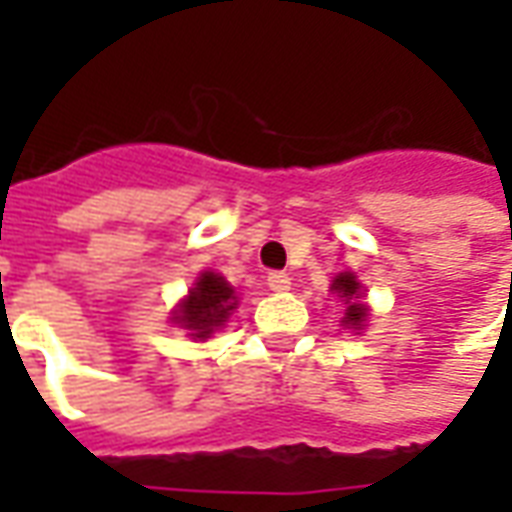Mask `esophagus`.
Listing matches in <instances>:
<instances>
[{"label":"esophagus","instance_id":"1","mask_svg":"<svg viewBox=\"0 0 512 512\" xmlns=\"http://www.w3.org/2000/svg\"><path fill=\"white\" fill-rule=\"evenodd\" d=\"M268 288L274 293H285V290H290V277L285 271H274V274H268Z\"/></svg>","mask_w":512,"mask_h":512}]
</instances>
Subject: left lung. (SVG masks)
Listing matches in <instances>:
<instances>
[{"label": "left lung", "instance_id": "1", "mask_svg": "<svg viewBox=\"0 0 512 512\" xmlns=\"http://www.w3.org/2000/svg\"><path fill=\"white\" fill-rule=\"evenodd\" d=\"M332 290L345 301V315L343 326L345 329H354V332H362L367 323V304H362V282L356 279V274L345 271V274H337L332 279Z\"/></svg>", "mask_w": 512, "mask_h": 512}]
</instances>
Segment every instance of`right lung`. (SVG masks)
Masks as SVG:
<instances>
[{"instance_id": "1", "label": "right lung", "mask_w": 512, "mask_h": 512, "mask_svg": "<svg viewBox=\"0 0 512 512\" xmlns=\"http://www.w3.org/2000/svg\"><path fill=\"white\" fill-rule=\"evenodd\" d=\"M235 307H238V296L233 285L213 271H202L189 296L172 312V323L186 329L191 340H208L230 321Z\"/></svg>"}]
</instances>
